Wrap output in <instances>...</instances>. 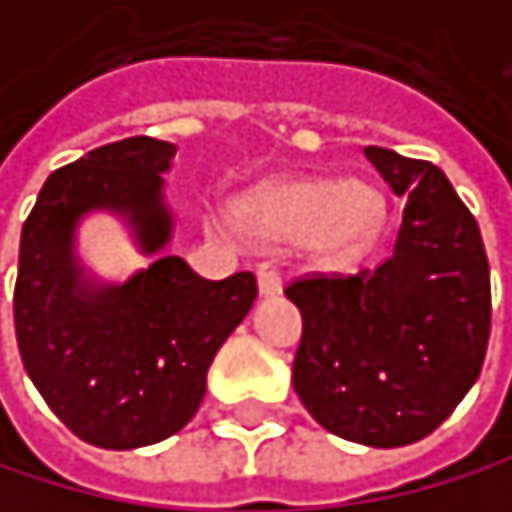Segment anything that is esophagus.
<instances>
[{"mask_svg":"<svg viewBox=\"0 0 512 512\" xmlns=\"http://www.w3.org/2000/svg\"><path fill=\"white\" fill-rule=\"evenodd\" d=\"M256 278H259V290L265 297H272L281 290V269L275 262H259V269H256Z\"/></svg>","mask_w":512,"mask_h":512,"instance_id":"34e87169","label":"esophagus"}]
</instances>
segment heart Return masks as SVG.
I'll list each match as a JSON object with an SVG mask.
<instances>
[{
    "label": "heart",
    "instance_id": "obj_1",
    "mask_svg": "<svg viewBox=\"0 0 512 512\" xmlns=\"http://www.w3.org/2000/svg\"><path fill=\"white\" fill-rule=\"evenodd\" d=\"M250 225L281 240H325L334 253L353 256L372 231V196L356 184L319 181L262 196L247 206Z\"/></svg>",
    "mask_w": 512,
    "mask_h": 512
}]
</instances>
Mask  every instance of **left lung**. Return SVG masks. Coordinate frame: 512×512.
Wrapping results in <instances>:
<instances>
[{
    "mask_svg": "<svg viewBox=\"0 0 512 512\" xmlns=\"http://www.w3.org/2000/svg\"><path fill=\"white\" fill-rule=\"evenodd\" d=\"M406 196L394 250L359 275H303L284 287L303 316L294 391L322 428L356 444L422 441L482 372L491 272L475 215L425 159L366 146Z\"/></svg>",
    "mask_w": 512,
    "mask_h": 512,
    "instance_id": "left-lung-1",
    "label": "left lung"
}]
</instances>
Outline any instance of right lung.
Returning <instances> with one entry per match:
<instances>
[{
  "mask_svg": "<svg viewBox=\"0 0 512 512\" xmlns=\"http://www.w3.org/2000/svg\"><path fill=\"white\" fill-rule=\"evenodd\" d=\"M174 146L156 137L106 143L49 174L21 231L15 334L21 363L49 410L106 450L156 444L193 419L206 372L250 312L253 272L206 281L181 256H162L121 287L80 284L71 240L90 209L131 215L146 253H159L171 218L162 171Z\"/></svg>",
  "mask_w": 512,
  "mask_h": 512,
  "instance_id": "1",
  "label": "right lung"
}]
</instances>
